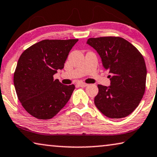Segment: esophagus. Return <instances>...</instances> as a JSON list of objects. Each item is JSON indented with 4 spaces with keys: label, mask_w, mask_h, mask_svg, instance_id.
<instances>
[{
    "label": "esophagus",
    "mask_w": 157,
    "mask_h": 157,
    "mask_svg": "<svg viewBox=\"0 0 157 157\" xmlns=\"http://www.w3.org/2000/svg\"><path fill=\"white\" fill-rule=\"evenodd\" d=\"M77 85H78V86H79V87H87V86L88 85L87 84H86L85 82H78L77 83Z\"/></svg>",
    "instance_id": "obj_1"
}]
</instances>
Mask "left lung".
<instances>
[{
  "label": "left lung",
  "instance_id": "left-lung-1",
  "mask_svg": "<svg viewBox=\"0 0 157 157\" xmlns=\"http://www.w3.org/2000/svg\"><path fill=\"white\" fill-rule=\"evenodd\" d=\"M87 44L100 56L110 74V85H98L94 105L104 115L120 119L129 115L145 92L147 68L144 57L134 46L120 37L90 38Z\"/></svg>",
  "mask_w": 157,
  "mask_h": 157
}]
</instances>
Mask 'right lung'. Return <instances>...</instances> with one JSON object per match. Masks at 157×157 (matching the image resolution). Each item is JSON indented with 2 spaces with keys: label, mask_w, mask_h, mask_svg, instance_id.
Masks as SVG:
<instances>
[{
  "label": "right lung",
  "mask_w": 157,
  "mask_h": 157,
  "mask_svg": "<svg viewBox=\"0 0 157 157\" xmlns=\"http://www.w3.org/2000/svg\"><path fill=\"white\" fill-rule=\"evenodd\" d=\"M78 41L44 40L25 50L20 57L13 82L17 98L34 117L49 120L69 101L74 85H65L53 79L57 70L64 67L72 47Z\"/></svg>",
  "instance_id": "right-lung-1"
}]
</instances>
